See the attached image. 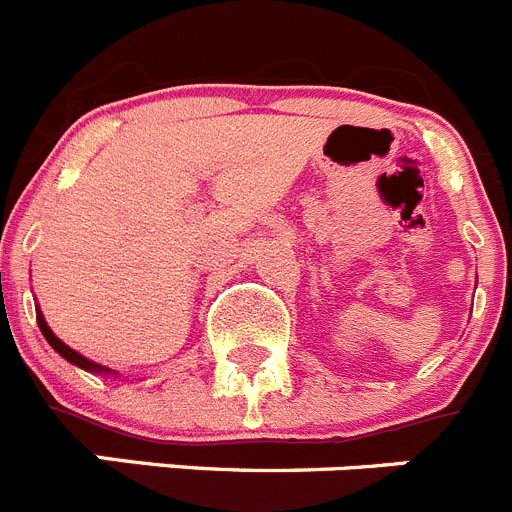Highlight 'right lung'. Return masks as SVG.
Masks as SVG:
<instances>
[{
  "mask_svg": "<svg viewBox=\"0 0 512 512\" xmlns=\"http://www.w3.org/2000/svg\"><path fill=\"white\" fill-rule=\"evenodd\" d=\"M37 326H40L42 336L47 338V343H50V346L55 348V351L60 353L62 358H68L70 364L80 366V369H85V371H108V369H103V366H98V364H93V361H88V358H83V356H80V353H75L73 348L65 346V343H62L60 338H55V333H52L50 328H47V323H45V318H42V313H37Z\"/></svg>",
  "mask_w": 512,
  "mask_h": 512,
  "instance_id": "obj_1",
  "label": "right lung"
}]
</instances>
